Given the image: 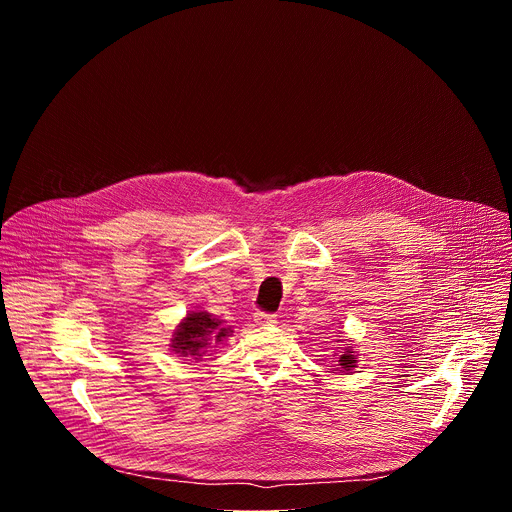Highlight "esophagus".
<instances>
[{
	"instance_id": "esophagus-1",
	"label": "esophagus",
	"mask_w": 512,
	"mask_h": 512,
	"mask_svg": "<svg viewBox=\"0 0 512 512\" xmlns=\"http://www.w3.org/2000/svg\"><path fill=\"white\" fill-rule=\"evenodd\" d=\"M253 320H255V324H259V326H275V324H277V316H275V314L257 312Z\"/></svg>"
}]
</instances>
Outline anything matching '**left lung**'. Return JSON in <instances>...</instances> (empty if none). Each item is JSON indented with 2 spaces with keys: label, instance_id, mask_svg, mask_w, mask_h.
Masks as SVG:
<instances>
[{
  "label": "left lung",
  "instance_id": "1",
  "mask_svg": "<svg viewBox=\"0 0 512 512\" xmlns=\"http://www.w3.org/2000/svg\"><path fill=\"white\" fill-rule=\"evenodd\" d=\"M338 367L342 371H352L356 367V356H354V350L352 346H346L338 358Z\"/></svg>",
  "mask_w": 512,
  "mask_h": 512
}]
</instances>
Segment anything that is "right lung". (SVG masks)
<instances>
[{
	"instance_id": "right-lung-1",
	"label": "right lung",
	"mask_w": 512,
	"mask_h": 512,
	"mask_svg": "<svg viewBox=\"0 0 512 512\" xmlns=\"http://www.w3.org/2000/svg\"><path fill=\"white\" fill-rule=\"evenodd\" d=\"M229 332V328H223V320L212 318L208 312H190L174 330L172 350L178 356L198 360L210 344L223 342Z\"/></svg>"
}]
</instances>
